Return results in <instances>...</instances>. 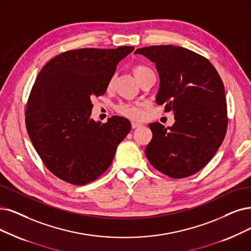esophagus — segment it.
Instances as JSON below:
<instances>
[{"label":"esophagus","instance_id":"esophagus-1","mask_svg":"<svg viewBox=\"0 0 251 251\" xmlns=\"http://www.w3.org/2000/svg\"><path fill=\"white\" fill-rule=\"evenodd\" d=\"M139 126H141V124H138V123H135V122L132 123V127H133V128H137V127H139Z\"/></svg>","mask_w":251,"mask_h":251}]
</instances>
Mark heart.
I'll return each instance as SVG.
<instances>
[{
    "label": "heart",
    "instance_id": "b5f03b06",
    "mask_svg": "<svg viewBox=\"0 0 251 251\" xmlns=\"http://www.w3.org/2000/svg\"><path fill=\"white\" fill-rule=\"evenodd\" d=\"M132 71H133L134 76L139 81V83L141 82L142 80L144 78H146L147 76L153 74V71L149 67L144 66V65H140V64L133 66ZM114 82H115V76H112L108 81V84H107L108 89H111L113 87ZM115 109L119 114L126 116L128 118H132V119H139L140 116H141V111H140V107L138 104L120 103L116 106Z\"/></svg>",
    "mask_w": 251,
    "mask_h": 251
}]
</instances>
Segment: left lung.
Returning a JSON list of instances; mask_svg holds the SVG:
<instances>
[{"label":"left lung","mask_w":251,"mask_h":251,"mask_svg":"<svg viewBox=\"0 0 251 251\" xmlns=\"http://www.w3.org/2000/svg\"><path fill=\"white\" fill-rule=\"evenodd\" d=\"M156 66V103L174 112L175 123L149 125L151 141L145 148L149 163L163 174L179 179L203 169L226 137L227 110L225 86L214 66L192 50L173 45L137 49Z\"/></svg>","instance_id":"8db88e82"}]
</instances>
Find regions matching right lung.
I'll return each mask as SVG.
<instances>
[{
    "label": "right lung",
    "instance_id": "right-lung-1",
    "mask_svg": "<svg viewBox=\"0 0 251 251\" xmlns=\"http://www.w3.org/2000/svg\"><path fill=\"white\" fill-rule=\"evenodd\" d=\"M134 50L81 48L53 57L42 68L25 108L29 139L45 167L74 185H84L110 167L129 120L91 119L92 99L103 96L117 64Z\"/></svg>",
    "mask_w": 251,
    "mask_h": 251
}]
</instances>
